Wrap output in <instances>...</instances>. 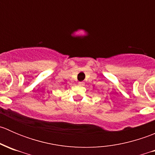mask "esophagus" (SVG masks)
I'll return each mask as SVG.
<instances>
[{
	"label": "esophagus",
	"instance_id": "1",
	"mask_svg": "<svg viewBox=\"0 0 155 155\" xmlns=\"http://www.w3.org/2000/svg\"><path fill=\"white\" fill-rule=\"evenodd\" d=\"M78 84H79V85H84V82H79V83H78Z\"/></svg>",
	"mask_w": 155,
	"mask_h": 155
}]
</instances>
